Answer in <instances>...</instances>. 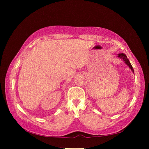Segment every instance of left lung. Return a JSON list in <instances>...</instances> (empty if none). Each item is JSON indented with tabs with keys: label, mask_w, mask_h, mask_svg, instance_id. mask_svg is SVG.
<instances>
[{
	"label": "left lung",
	"mask_w": 149,
	"mask_h": 149,
	"mask_svg": "<svg viewBox=\"0 0 149 149\" xmlns=\"http://www.w3.org/2000/svg\"><path fill=\"white\" fill-rule=\"evenodd\" d=\"M118 56L119 58H121L122 60H123V61L126 64H127V66H129V67L130 68V69H131V70L132 71V72L134 73V69H133V68H132V66L131 65V64H130V63L129 60L127 59V56H126V55H125V54H124V53H119Z\"/></svg>",
	"instance_id": "8db88e82"
}]
</instances>
